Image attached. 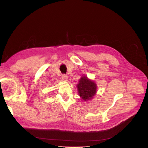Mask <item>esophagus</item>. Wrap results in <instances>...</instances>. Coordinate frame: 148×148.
I'll use <instances>...</instances> for the list:
<instances>
[{
  "instance_id": "obj_1",
  "label": "esophagus",
  "mask_w": 148,
  "mask_h": 148,
  "mask_svg": "<svg viewBox=\"0 0 148 148\" xmlns=\"http://www.w3.org/2000/svg\"><path fill=\"white\" fill-rule=\"evenodd\" d=\"M62 79L64 80V81H67V80H68V77H67L66 75H62Z\"/></svg>"
}]
</instances>
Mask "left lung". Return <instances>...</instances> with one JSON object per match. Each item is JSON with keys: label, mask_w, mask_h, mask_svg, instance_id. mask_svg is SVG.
Segmentation results:
<instances>
[{"label": "left lung", "mask_w": 148, "mask_h": 148, "mask_svg": "<svg viewBox=\"0 0 148 148\" xmlns=\"http://www.w3.org/2000/svg\"><path fill=\"white\" fill-rule=\"evenodd\" d=\"M77 86L79 96L84 101L87 102L92 99L96 95L97 84L92 79H89L86 75H82Z\"/></svg>", "instance_id": "8db88e82"}]
</instances>
